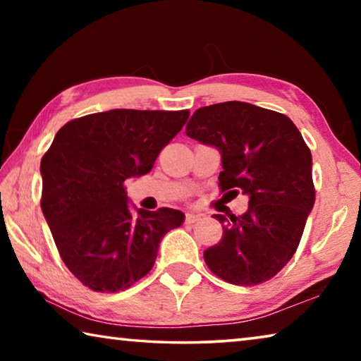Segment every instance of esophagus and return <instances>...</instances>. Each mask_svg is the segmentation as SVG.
Returning <instances> with one entry per match:
<instances>
[{"mask_svg": "<svg viewBox=\"0 0 361 361\" xmlns=\"http://www.w3.org/2000/svg\"><path fill=\"white\" fill-rule=\"evenodd\" d=\"M199 219H200V215H195V213H188V215H186V223L188 224L197 223Z\"/></svg>", "mask_w": 361, "mask_h": 361, "instance_id": "esophagus-1", "label": "esophagus"}]
</instances>
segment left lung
Returning <instances> with one entry per match:
<instances>
[{
  "label": "left lung",
  "instance_id": "left-lung-1",
  "mask_svg": "<svg viewBox=\"0 0 361 361\" xmlns=\"http://www.w3.org/2000/svg\"><path fill=\"white\" fill-rule=\"evenodd\" d=\"M186 135L221 152V194L250 197L243 215H215L223 237L204 252L207 266L232 285L267 282L295 255L315 202L312 154L301 132L282 113L224 102L195 109Z\"/></svg>",
  "mask_w": 361,
  "mask_h": 361
}]
</instances>
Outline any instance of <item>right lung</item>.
Returning <instances> with one entry per match:
<instances>
[{"label": "right lung", "mask_w": 361, "mask_h": 361, "mask_svg": "<svg viewBox=\"0 0 361 361\" xmlns=\"http://www.w3.org/2000/svg\"><path fill=\"white\" fill-rule=\"evenodd\" d=\"M188 118V109L87 114L66 122L42 156L41 210L60 258L89 290L130 288L181 226L185 215L167 207L133 215L124 183L149 172Z\"/></svg>", "instance_id": "right-lung-1"}]
</instances>
